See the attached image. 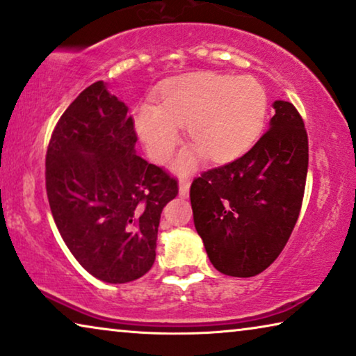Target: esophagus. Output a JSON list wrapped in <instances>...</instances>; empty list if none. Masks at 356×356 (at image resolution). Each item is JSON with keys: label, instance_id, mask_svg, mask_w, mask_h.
Wrapping results in <instances>:
<instances>
[{"label": "esophagus", "instance_id": "1", "mask_svg": "<svg viewBox=\"0 0 356 356\" xmlns=\"http://www.w3.org/2000/svg\"><path fill=\"white\" fill-rule=\"evenodd\" d=\"M189 196V179L181 178L179 179V197H188Z\"/></svg>", "mask_w": 356, "mask_h": 356}]
</instances>
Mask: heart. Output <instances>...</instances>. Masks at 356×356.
Segmentation results:
<instances>
[{
  "label": "heart",
  "instance_id": "heart-1",
  "mask_svg": "<svg viewBox=\"0 0 356 356\" xmlns=\"http://www.w3.org/2000/svg\"><path fill=\"white\" fill-rule=\"evenodd\" d=\"M266 89L254 77L212 71L188 72L160 87L157 106L134 111L139 138L155 162H165L178 144L179 129L194 147L178 159L179 172H189L202 152L211 162H230L259 138L267 115Z\"/></svg>",
  "mask_w": 356,
  "mask_h": 356
}]
</instances>
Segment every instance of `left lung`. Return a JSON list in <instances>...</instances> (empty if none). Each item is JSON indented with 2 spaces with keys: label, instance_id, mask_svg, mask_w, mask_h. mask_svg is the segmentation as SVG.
Wrapping results in <instances>:
<instances>
[{
  "label": "left lung",
  "instance_id": "8db88e82",
  "mask_svg": "<svg viewBox=\"0 0 356 356\" xmlns=\"http://www.w3.org/2000/svg\"><path fill=\"white\" fill-rule=\"evenodd\" d=\"M261 139L240 159L191 184L194 227L218 272L252 277L284 250L298 220L308 173V134L298 110L275 100Z\"/></svg>",
  "mask_w": 356,
  "mask_h": 356
}]
</instances>
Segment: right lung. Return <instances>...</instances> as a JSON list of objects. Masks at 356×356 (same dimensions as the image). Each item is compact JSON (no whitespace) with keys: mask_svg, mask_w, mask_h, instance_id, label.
<instances>
[{"mask_svg":"<svg viewBox=\"0 0 356 356\" xmlns=\"http://www.w3.org/2000/svg\"><path fill=\"white\" fill-rule=\"evenodd\" d=\"M128 106L94 82L53 129L45 160L47 196L60 235L84 269L108 284L147 274L160 213L178 181L136 154Z\"/></svg>","mask_w":356,"mask_h":356,"instance_id":"obj_1","label":"right lung"}]
</instances>
